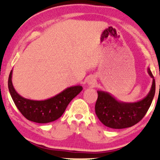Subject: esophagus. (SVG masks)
I'll use <instances>...</instances> for the list:
<instances>
[{"mask_svg":"<svg viewBox=\"0 0 160 160\" xmlns=\"http://www.w3.org/2000/svg\"><path fill=\"white\" fill-rule=\"evenodd\" d=\"M87 84L88 86H91V87H94L97 84V80H96V78L93 76H90L88 78L87 80Z\"/></svg>","mask_w":160,"mask_h":160,"instance_id":"obj_1","label":"esophagus"}]
</instances>
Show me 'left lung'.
<instances>
[{
    "mask_svg": "<svg viewBox=\"0 0 160 160\" xmlns=\"http://www.w3.org/2000/svg\"><path fill=\"white\" fill-rule=\"evenodd\" d=\"M148 74L153 78L151 91L142 100L136 102L118 101L108 92L98 91L95 112L99 120L106 127L112 129H123L138 123L147 113L155 94L156 84L150 68Z\"/></svg>",
    "mask_w": 160,
    "mask_h": 160,
    "instance_id": "left-lung-1",
    "label": "left lung"
}]
</instances>
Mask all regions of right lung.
I'll use <instances>...</instances> for the list:
<instances>
[{
    "label": "right lung",
    "mask_w": 160,
    "mask_h": 160,
    "mask_svg": "<svg viewBox=\"0 0 160 160\" xmlns=\"http://www.w3.org/2000/svg\"><path fill=\"white\" fill-rule=\"evenodd\" d=\"M12 70L8 79V88L17 108L28 121L39 123L54 121L61 118L70 101L82 91V86L66 88L54 97L45 100H32L20 96L16 91L12 82Z\"/></svg>",
    "instance_id": "add662e5"
}]
</instances>
